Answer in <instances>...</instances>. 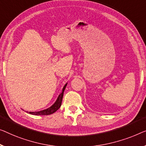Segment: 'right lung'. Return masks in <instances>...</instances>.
<instances>
[{
  "mask_svg": "<svg viewBox=\"0 0 146 146\" xmlns=\"http://www.w3.org/2000/svg\"><path fill=\"white\" fill-rule=\"evenodd\" d=\"M67 84V83L65 84L64 88H63L62 92L59 95V96H58V99L56 100V102L51 106V107H50L49 108L46 109V110L40 111L29 112V113L32 114V115H51L52 113H54V112H56V111H57L58 109L60 108L61 105H62L63 96H64V92L65 89H66Z\"/></svg>",
  "mask_w": 146,
  "mask_h": 146,
  "instance_id": "right-lung-1",
  "label": "right lung"
}]
</instances>
